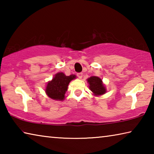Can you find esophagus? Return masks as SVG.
Listing matches in <instances>:
<instances>
[{
  "label": "esophagus",
  "mask_w": 154,
  "mask_h": 154,
  "mask_svg": "<svg viewBox=\"0 0 154 154\" xmlns=\"http://www.w3.org/2000/svg\"><path fill=\"white\" fill-rule=\"evenodd\" d=\"M77 77L79 78V79H82V77H83V73L82 72H79V73H77Z\"/></svg>",
  "instance_id": "1"
}]
</instances>
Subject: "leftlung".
Wrapping results in <instances>:
<instances>
[{
    "label": "left lung",
    "mask_w": 154,
    "mask_h": 154,
    "mask_svg": "<svg viewBox=\"0 0 154 154\" xmlns=\"http://www.w3.org/2000/svg\"><path fill=\"white\" fill-rule=\"evenodd\" d=\"M87 81L89 84L90 90L93 92L94 95L100 96L106 93V88L103 83V81L100 78L92 76L88 78Z\"/></svg>",
    "instance_id": "8db88e82"
}]
</instances>
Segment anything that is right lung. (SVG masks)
Returning <instances> with one entry per match:
<instances>
[{
  "label": "right lung",
  "mask_w": 154,
  "mask_h": 154,
  "mask_svg": "<svg viewBox=\"0 0 154 154\" xmlns=\"http://www.w3.org/2000/svg\"><path fill=\"white\" fill-rule=\"evenodd\" d=\"M75 78L76 75H75L66 76L63 72H58L52 80L48 83L45 88V93L53 100H63L68 89V85Z\"/></svg>",
  "instance_id": "1"
}]
</instances>
